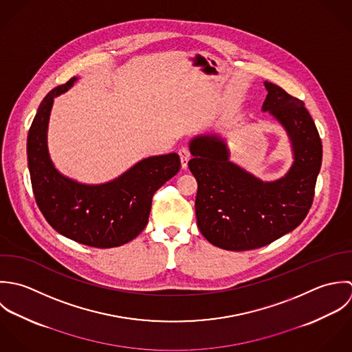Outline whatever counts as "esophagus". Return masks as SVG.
<instances>
[{
  "label": "esophagus",
  "mask_w": 352,
  "mask_h": 352,
  "mask_svg": "<svg viewBox=\"0 0 352 352\" xmlns=\"http://www.w3.org/2000/svg\"><path fill=\"white\" fill-rule=\"evenodd\" d=\"M190 151L188 146H182L179 149V157H181V164H182V168H186L188 167V162L190 160Z\"/></svg>",
  "instance_id": "obj_1"
}]
</instances>
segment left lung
<instances>
[{"mask_svg":"<svg viewBox=\"0 0 352 352\" xmlns=\"http://www.w3.org/2000/svg\"><path fill=\"white\" fill-rule=\"evenodd\" d=\"M270 111L291 141L294 163L284 177L265 182L228 160L226 141L217 135L190 141L188 166L197 181L196 217L212 245L232 250L258 249L296 228L313 204L322 144L316 124L298 98L264 82Z\"/></svg>","mask_w":352,"mask_h":352,"instance_id":"obj_1","label":"left lung"}]
</instances>
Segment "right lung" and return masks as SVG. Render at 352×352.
<instances>
[{
	"instance_id": "1",
	"label": "right lung",
	"mask_w": 352,
	"mask_h": 352,
	"mask_svg": "<svg viewBox=\"0 0 352 352\" xmlns=\"http://www.w3.org/2000/svg\"><path fill=\"white\" fill-rule=\"evenodd\" d=\"M77 77L52 89L42 100L27 138V157L36 204L61 235L92 248H116L135 239L145 228L155 192L181 168L178 153L149 156L118 178L78 184L53 164L47 128L54 98L68 91Z\"/></svg>"
}]
</instances>
